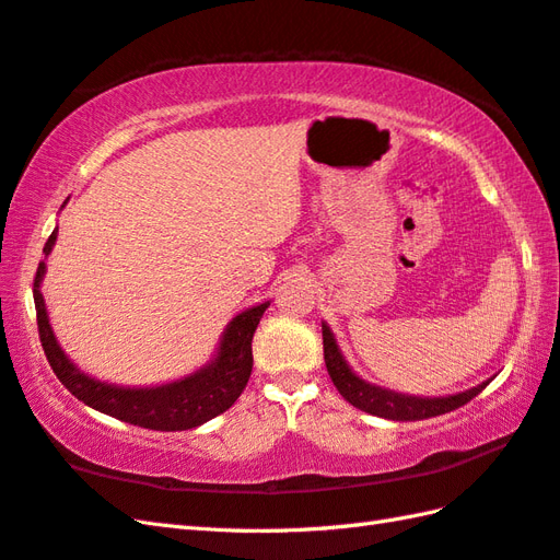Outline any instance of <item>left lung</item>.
<instances>
[{
    "label": "left lung",
    "instance_id": "8db88e82",
    "mask_svg": "<svg viewBox=\"0 0 560 560\" xmlns=\"http://www.w3.org/2000/svg\"><path fill=\"white\" fill-rule=\"evenodd\" d=\"M323 343H325V363H327V373L331 377V383L339 389V395L353 404L355 409H361L365 413L380 416V419H389V421H423V419H433V416L455 411L464 404L471 401L479 392L491 383H486L457 392V395H445V397H416V395H401V392L387 389L368 383V380L355 375L347 359H343L339 351V343L331 335V329L327 323H323Z\"/></svg>",
    "mask_w": 560,
    "mask_h": 560
}]
</instances>
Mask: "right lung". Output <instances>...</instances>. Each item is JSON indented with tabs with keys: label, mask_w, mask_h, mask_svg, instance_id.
Instances as JSON below:
<instances>
[{
	"label": "right lung",
	"mask_w": 560,
	"mask_h": 560,
	"mask_svg": "<svg viewBox=\"0 0 560 560\" xmlns=\"http://www.w3.org/2000/svg\"><path fill=\"white\" fill-rule=\"evenodd\" d=\"M55 241L57 229L47 237L43 247L45 257L52 253ZM43 277L45 259L38 265L33 281V301L35 313H38L43 351L59 383L79 401L86 404V407L108 413L113 419H120L125 423L149 428V431H187V428H197L211 421L213 416L231 409L235 399L241 397L249 373H253V335L261 315L269 307V301L237 313L225 325L213 359L207 365H201L199 371L180 380H173V383L129 387L105 383V380L83 373L81 368L71 363L69 355L59 347L50 317H47L45 299L40 293Z\"/></svg>",
	"instance_id": "right-lung-1"
}]
</instances>
